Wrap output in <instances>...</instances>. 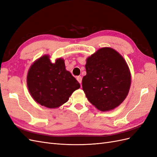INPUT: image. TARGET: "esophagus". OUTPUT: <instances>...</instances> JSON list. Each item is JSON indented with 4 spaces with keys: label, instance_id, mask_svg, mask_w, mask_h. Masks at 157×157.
I'll use <instances>...</instances> for the list:
<instances>
[{
    "label": "esophagus",
    "instance_id": "esophagus-1",
    "mask_svg": "<svg viewBox=\"0 0 157 157\" xmlns=\"http://www.w3.org/2000/svg\"><path fill=\"white\" fill-rule=\"evenodd\" d=\"M77 80H78V82L81 84V83H82V77L81 76H78V77H77Z\"/></svg>",
    "mask_w": 157,
    "mask_h": 157
}]
</instances>
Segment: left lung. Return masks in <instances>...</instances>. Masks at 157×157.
<instances>
[{"label":"left lung","instance_id":"obj_1","mask_svg":"<svg viewBox=\"0 0 157 157\" xmlns=\"http://www.w3.org/2000/svg\"><path fill=\"white\" fill-rule=\"evenodd\" d=\"M82 78V89L88 101L98 110L111 111L124 100L129 92L131 75L122 56L109 47L88 57Z\"/></svg>","mask_w":157,"mask_h":157}]
</instances>
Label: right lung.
Wrapping results in <instances>:
<instances>
[{
	"instance_id": "1",
	"label": "right lung",
	"mask_w": 157,
	"mask_h": 157,
	"mask_svg": "<svg viewBox=\"0 0 157 157\" xmlns=\"http://www.w3.org/2000/svg\"><path fill=\"white\" fill-rule=\"evenodd\" d=\"M27 88L38 103L54 109L66 103L80 84L65 69L64 60L58 58L54 63L44 55L32 64L27 77Z\"/></svg>"
}]
</instances>
